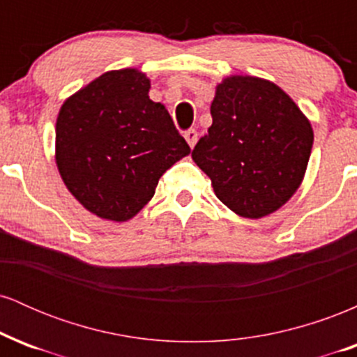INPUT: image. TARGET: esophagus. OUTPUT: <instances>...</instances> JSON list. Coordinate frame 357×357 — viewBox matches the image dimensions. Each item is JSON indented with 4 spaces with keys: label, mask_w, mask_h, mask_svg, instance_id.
Instances as JSON below:
<instances>
[{
    "label": "esophagus",
    "mask_w": 357,
    "mask_h": 357,
    "mask_svg": "<svg viewBox=\"0 0 357 357\" xmlns=\"http://www.w3.org/2000/svg\"><path fill=\"white\" fill-rule=\"evenodd\" d=\"M184 139H186L190 147H195L196 141H198V132H196L195 129H188L186 132H184Z\"/></svg>",
    "instance_id": "obj_1"
}]
</instances>
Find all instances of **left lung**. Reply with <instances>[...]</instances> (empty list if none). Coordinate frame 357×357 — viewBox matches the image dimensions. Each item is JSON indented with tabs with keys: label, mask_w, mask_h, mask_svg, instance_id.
Returning <instances> with one entry per match:
<instances>
[{
	"label": "left lung",
	"mask_w": 357,
	"mask_h": 357,
	"mask_svg": "<svg viewBox=\"0 0 357 357\" xmlns=\"http://www.w3.org/2000/svg\"><path fill=\"white\" fill-rule=\"evenodd\" d=\"M210 110L213 124L191 158L220 202L243 218L284 206L309 165V119L278 85L252 75L221 80Z\"/></svg>",
	"instance_id": "obj_1"
}]
</instances>
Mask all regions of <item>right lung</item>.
<instances>
[{
  "label": "right lung",
  "mask_w": 357,
  "mask_h": 357,
  "mask_svg": "<svg viewBox=\"0 0 357 357\" xmlns=\"http://www.w3.org/2000/svg\"><path fill=\"white\" fill-rule=\"evenodd\" d=\"M149 89L137 68L110 70L60 107L56 167L77 202L99 218H134L159 178L191 153L165 105L149 99Z\"/></svg>",
  "instance_id": "right-lung-1"
}]
</instances>
